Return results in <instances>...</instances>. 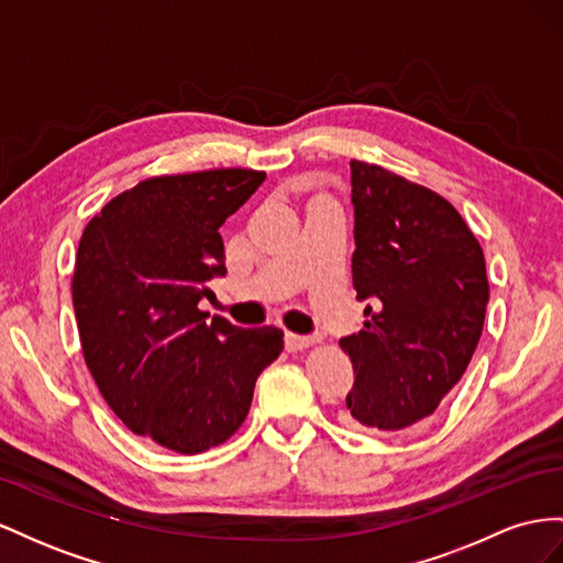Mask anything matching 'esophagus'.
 <instances>
[{
    "instance_id": "34e87169",
    "label": "esophagus",
    "mask_w": 563,
    "mask_h": 563,
    "mask_svg": "<svg viewBox=\"0 0 563 563\" xmlns=\"http://www.w3.org/2000/svg\"><path fill=\"white\" fill-rule=\"evenodd\" d=\"M311 344H316V336H303V334H295V332L285 334V349L287 351H303V349H309Z\"/></svg>"
}]
</instances>
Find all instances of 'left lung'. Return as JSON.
Instances as JSON below:
<instances>
[{
  "label": "left lung",
  "instance_id": "left-lung-1",
  "mask_svg": "<svg viewBox=\"0 0 563 563\" xmlns=\"http://www.w3.org/2000/svg\"><path fill=\"white\" fill-rule=\"evenodd\" d=\"M356 252L351 271L365 328L340 340L353 389L342 422L361 431L424 424L462 379L484 330L486 260L455 207L379 165L351 159Z\"/></svg>",
  "mask_w": 563,
  "mask_h": 563
}]
</instances>
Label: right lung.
Here are the masks:
<instances>
[{"mask_svg":"<svg viewBox=\"0 0 563 563\" xmlns=\"http://www.w3.org/2000/svg\"><path fill=\"white\" fill-rule=\"evenodd\" d=\"M266 179L254 169L153 176L112 198L82 233L73 307L89 373L139 437L181 455L229 441L283 332L235 328L198 301L227 276L221 223Z\"/></svg>","mask_w":563,"mask_h":563,"instance_id":"1","label":"right lung"}]
</instances>
